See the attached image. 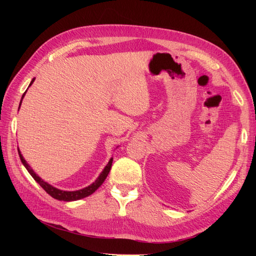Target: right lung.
<instances>
[{"instance_id": "right-lung-1", "label": "right lung", "mask_w": 256, "mask_h": 256, "mask_svg": "<svg viewBox=\"0 0 256 256\" xmlns=\"http://www.w3.org/2000/svg\"><path fill=\"white\" fill-rule=\"evenodd\" d=\"M34 80H35V78H34L32 81H30V85H28V88L30 86V85L33 84ZM26 92L22 95L21 102H20V104H19V109H20L22 99H23V97H24ZM18 152H19V157H20V160H21V162H22V164L26 166V168L28 170V172L30 175H32V177L34 178V180H35L38 184H40V187H42L46 192H47L48 194H50L52 198H56V200H65V202H72V200H81V198H86V196H90L92 193H94V192L100 187V186H102V184H104V182L106 180V178L108 174H109V172H110L111 166H112V162H113V158H111L110 161L108 162V164H106V166H104V168L102 170V172L100 173V175L97 177V180H96L94 182H92V184H90V186H88V187H85V188L80 189V190H76V191H65V190H60V189H58V188H56V187H53V186H51V184H48L47 182H44V180H42V178L33 171V168L28 166V164L26 161V159L23 158L22 154H21V152H20L19 148H18Z\"/></svg>"}]
</instances>
